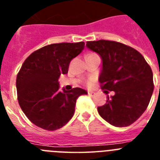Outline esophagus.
Listing matches in <instances>:
<instances>
[{
    "instance_id": "obj_1",
    "label": "esophagus",
    "mask_w": 160,
    "mask_h": 160,
    "mask_svg": "<svg viewBox=\"0 0 160 160\" xmlns=\"http://www.w3.org/2000/svg\"><path fill=\"white\" fill-rule=\"evenodd\" d=\"M88 94L90 96H94L95 95V93L93 92V91H88Z\"/></svg>"
}]
</instances>
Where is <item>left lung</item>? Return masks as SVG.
<instances>
[{
  "instance_id": "1",
  "label": "left lung",
  "mask_w": 160,
  "mask_h": 160,
  "mask_svg": "<svg viewBox=\"0 0 160 160\" xmlns=\"http://www.w3.org/2000/svg\"><path fill=\"white\" fill-rule=\"evenodd\" d=\"M86 46L102 58L101 88L114 91L98 112L114 127L130 126L150 102L154 90L152 69L139 52L124 44L99 40L87 42Z\"/></svg>"
}]
</instances>
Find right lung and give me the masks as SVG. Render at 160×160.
Masks as SVG:
<instances>
[{"label": "right lung", "mask_w": 160, "mask_h": 160, "mask_svg": "<svg viewBox=\"0 0 160 160\" xmlns=\"http://www.w3.org/2000/svg\"><path fill=\"white\" fill-rule=\"evenodd\" d=\"M83 42L48 45L25 59L17 76L19 105L31 122L47 131L62 128L73 117L76 101L87 90H59L58 78L84 49Z\"/></svg>", "instance_id": "add662e5"}]
</instances>
